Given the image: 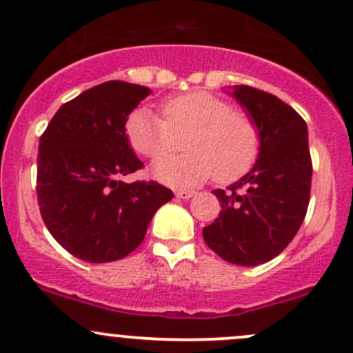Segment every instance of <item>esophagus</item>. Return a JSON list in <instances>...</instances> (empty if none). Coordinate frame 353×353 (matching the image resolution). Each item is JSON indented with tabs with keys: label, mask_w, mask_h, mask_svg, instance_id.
<instances>
[{
	"label": "esophagus",
	"mask_w": 353,
	"mask_h": 353,
	"mask_svg": "<svg viewBox=\"0 0 353 353\" xmlns=\"http://www.w3.org/2000/svg\"><path fill=\"white\" fill-rule=\"evenodd\" d=\"M196 192L194 191H189V189H183V191H176V196L179 199H189V198H192V196H194Z\"/></svg>",
	"instance_id": "esophagus-1"
}]
</instances>
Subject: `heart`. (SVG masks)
I'll return each instance as SVG.
<instances>
[{"instance_id":"obj_1","label":"heart","mask_w":353,"mask_h":353,"mask_svg":"<svg viewBox=\"0 0 353 353\" xmlns=\"http://www.w3.org/2000/svg\"><path fill=\"white\" fill-rule=\"evenodd\" d=\"M162 118L148 110L128 117L125 133L130 147L155 159L152 176L170 188L203 184L214 174L220 183H232L250 170L261 148V133L252 117L233 110L220 96L191 91L162 103ZM183 139L187 150L179 156L160 155Z\"/></svg>"}]
</instances>
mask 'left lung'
Listing matches in <instances>:
<instances>
[{
  "label": "left lung",
  "instance_id": "left-lung-1",
  "mask_svg": "<svg viewBox=\"0 0 353 353\" xmlns=\"http://www.w3.org/2000/svg\"><path fill=\"white\" fill-rule=\"evenodd\" d=\"M228 92L257 125L261 148L242 179L211 191L221 211L203 228V239L223 261L252 267L277 257L298 233L310 203L313 167L306 121L298 111L243 84Z\"/></svg>",
  "mask_w": 353,
  "mask_h": 353
}]
</instances>
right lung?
Instances as JSON below:
<instances>
[{
	"label": "right lung",
	"instance_id": "obj_1",
	"mask_svg": "<svg viewBox=\"0 0 353 353\" xmlns=\"http://www.w3.org/2000/svg\"><path fill=\"white\" fill-rule=\"evenodd\" d=\"M150 92L125 81L98 84L62 105L40 137V214L52 236L81 261L127 257L142 243L155 211L174 198L155 181H121L143 167L125 125Z\"/></svg>",
	"mask_w": 353,
	"mask_h": 353
}]
</instances>
